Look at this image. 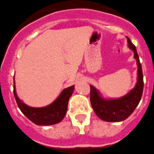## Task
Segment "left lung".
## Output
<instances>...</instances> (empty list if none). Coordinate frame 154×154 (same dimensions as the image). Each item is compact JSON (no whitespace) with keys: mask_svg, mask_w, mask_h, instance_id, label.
Returning a JSON list of instances; mask_svg holds the SVG:
<instances>
[{"mask_svg":"<svg viewBox=\"0 0 154 154\" xmlns=\"http://www.w3.org/2000/svg\"><path fill=\"white\" fill-rule=\"evenodd\" d=\"M128 38L129 47L134 51V57L138 64V81L136 86L125 96L117 99L105 100L100 96L95 87L90 86V102L96 115L107 122H120L133 113L141 100L144 89V80L141 62L135 46Z\"/></svg>","mask_w":154,"mask_h":154,"instance_id":"obj_1","label":"left lung"}]
</instances>
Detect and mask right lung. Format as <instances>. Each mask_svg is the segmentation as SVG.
<instances>
[{
    "label": "right lung",
    "instance_id": "obj_1",
    "mask_svg": "<svg viewBox=\"0 0 154 154\" xmlns=\"http://www.w3.org/2000/svg\"><path fill=\"white\" fill-rule=\"evenodd\" d=\"M74 89V86L66 88L62 91L54 102L47 107L37 108L29 107L19 99L15 90V85L13 93L18 107L27 118L36 125L49 126L56 124L63 120L67 113L68 101L72 95Z\"/></svg>",
    "mask_w": 154,
    "mask_h": 154
}]
</instances>
